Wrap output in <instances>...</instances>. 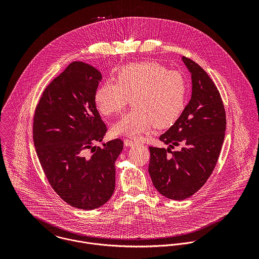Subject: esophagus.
<instances>
[{"label": "esophagus", "mask_w": 259, "mask_h": 259, "mask_svg": "<svg viewBox=\"0 0 259 259\" xmlns=\"http://www.w3.org/2000/svg\"><path fill=\"white\" fill-rule=\"evenodd\" d=\"M123 143H124V146H125V147H133V146L137 145V142H136V141H133V140H130V139H125Z\"/></svg>", "instance_id": "1"}]
</instances>
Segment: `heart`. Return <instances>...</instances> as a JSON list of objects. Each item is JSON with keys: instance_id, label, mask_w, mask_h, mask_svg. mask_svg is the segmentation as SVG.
I'll return each instance as SVG.
<instances>
[{"instance_id": "1", "label": "heart", "mask_w": 259, "mask_h": 259, "mask_svg": "<svg viewBox=\"0 0 259 259\" xmlns=\"http://www.w3.org/2000/svg\"><path fill=\"white\" fill-rule=\"evenodd\" d=\"M116 81H106L95 95L98 110L106 116L118 114L132 100L135 107L112 127L116 135L138 137L153 126L168 127L185 110L187 84L184 75L158 63L123 66L117 71Z\"/></svg>"}]
</instances>
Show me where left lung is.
I'll return each instance as SVG.
<instances>
[{"mask_svg":"<svg viewBox=\"0 0 259 259\" xmlns=\"http://www.w3.org/2000/svg\"><path fill=\"white\" fill-rule=\"evenodd\" d=\"M191 73L192 95L179 119L159 137L169 148L148 147V172L163 196L183 200L199 190L211 176L221 154L226 114L221 94L206 72L183 57ZM182 146L180 151L171 148Z\"/></svg>","mask_w":259,"mask_h":259,"instance_id":"1","label":"left lung"}]
</instances>
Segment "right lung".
<instances>
[{"label":"right lung","mask_w":259,"mask_h":259,"mask_svg":"<svg viewBox=\"0 0 259 259\" xmlns=\"http://www.w3.org/2000/svg\"><path fill=\"white\" fill-rule=\"evenodd\" d=\"M102 78L91 65L70 64L45 89L33 119L34 145L49 184L65 202L85 210L111 198L114 162L123 148L120 139L94 147L108 132L95 102Z\"/></svg>","instance_id":"add662e5"}]
</instances>
